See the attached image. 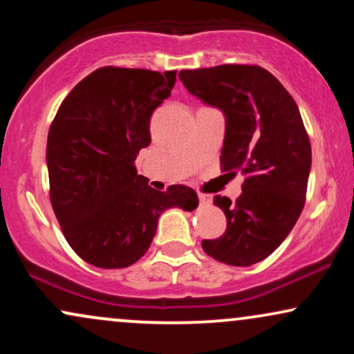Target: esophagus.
Listing matches in <instances>:
<instances>
[{
    "instance_id": "obj_1",
    "label": "esophagus",
    "mask_w": 354,
    "mask_h": 354,
    "mask_svg": "<svg viewBox=\"0 0 354 354\" xmlns=\"http://www.w3.org/2000/svg\"><path fill=\"white\" fill-rule=\"evenodd\" d=\"M198 198H200V203H201V205H209V203L213 201V198H211L209 194H205V193H200V194H198Z\"/></svg>"
}]
</instances>
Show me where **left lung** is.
<instances>
[{
  "label": "left lung",
  "mask_w": 354,
  "mask_h": 354,
  "mask_svg": "<svg viewBox=\"0 0 354 354\" xmlns=\"http://www.w3.org/2000/svg\"><path fill=\"white\" fill-rule=\"evenodd\" d=\"M191 95L226 116L221 171L245 176L234 201L214 196L226 231L203 239L206 254L231 266L263 261L284 241L301 214L311 168V145L286 88L258 64L181 70Z\"/></svg>",
  "instance_id": "8db88e82"
}]
</instances>
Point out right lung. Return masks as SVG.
<instances>
[{
  "label": "right lung",
  "mask_w": 354,
  "mask_h": 354,
  "mask_svg": "<svg viewBox=\"0 0 354 354\" xmlns=\"http://www.w3.org/2000/svg\"><path fill=\"white\" fill-rule=\"evenodd\" d=\"M176 71L98 68L59 104L46 145L50 200L68 245L93 266L126 268L148 251L165 209L193 211L196 191H156L135 160Z\"/></svg>",
  "instance_id": "1"
}]
</instances>
